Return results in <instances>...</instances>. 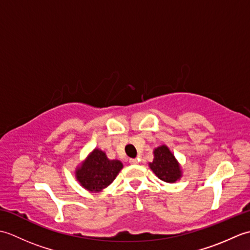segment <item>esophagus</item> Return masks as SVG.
I'll return each instance as SVG.
<instances>
[{
    "mask_svg": "<svg viewBox=\"0 0 250 250\" xmlns=\"http://www.w3.org/2000/svg\"><path fill=\"white\" fill-rule=\"evenodd\" d=\"M129 162L131 164H137V163H139V160H137V159H134V158H131L130 160H129Z\"/></svg>",
    "mask_w": 250,
    "mask_h": 250,
    "instance_id": "esophagus-1",
    "label": "esophagus"
}]
</instances>
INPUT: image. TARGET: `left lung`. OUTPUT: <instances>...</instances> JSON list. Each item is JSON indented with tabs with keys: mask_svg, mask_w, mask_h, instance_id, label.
<instances>
[{
	"mask_svg": "<svg viewBox=\"0 0 250 250\" xmlns=\"http://www.w3.org/2000/svg\"><path fill=\"white\" fill-rule=\"evenodd\" d=\"M155 159L149 163L150 168L157 176L166 183H175L182 176L179 164L173 153L166 145L158 147L153 151Z\"/></svg>",
	"mask_w": 250,
	"mask_h": 250,
	"instance_id": "left-lung-1",
	"label": "left lung"
}]
</instances>
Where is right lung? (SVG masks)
<instances>
[{
	"label": "right lung",
	"mask_w": 250,
	"mask_h": 250,
	"mask_svg": "<svg viewBox=\"0 0 250 250\" xmlns=\"http://www.w3.org/2000/svg\"><path fill=\"white\" fill-rule=\"evenodd\" d=\"M122 167L119 160H109L105 152L94 149L76 171V177L83 188L97 192L113 183Z\"/></svg>",
	"instance_id": "add662e5"
}]
</instances>
